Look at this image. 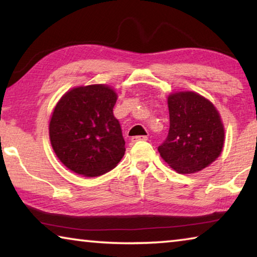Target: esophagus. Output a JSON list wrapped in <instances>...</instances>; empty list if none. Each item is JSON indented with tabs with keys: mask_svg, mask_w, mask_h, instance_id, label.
Wrapping results in <instances>:
<instances>
[{
	"mask_svg": "<svg viewBox=\"0 0 257 257\" xmlns=\"http://www.w3.org/2000/svg\"><path fill=\"white\" fill-rule=\"evenodd\" d=\"M147 136H135L132 138V142L133 143H137V142H141V141H147Z\"/></svg>",
	"mask_w": 257,
	"mask_h": 257,
	"instance_id": "34e87169",
	"label": "esophagus"
}]
</instances>
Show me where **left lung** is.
Returning <instances> with one entry per match:
<instances>
[{"mask_svg":"<svg viewBox=\"0 0 257 257\" xmlns=\"http://www.w3.org/2000/svg\"><path fill=\"white\" fill-rule=\"evenodd\" d=\"M170 128L160 155L178 173L203 170L219 158L224 143L220 114L205 97L179 92L168 97Z\"/></svg>","mask_w":257,"mask_h":257,"instance_id":"1","label":"left lung"}]
</instances>
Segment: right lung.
<instances>
[{
  "label": "right lung",
  "mask_w": 257,
  "mask_h": 257,
  "mask_svg": "<svg viewBox=\"0 0 257 257\" xmlns=\"http://www.w3.org/2000/svg\"><path fill=\"white\" fill-rule=\"evenodd\" d=\"M116 94L105 85L69 90L54 107L50 139L56 156L78 175L98 177L116 167L124 155V139L113 115Z\"/></svg>",
  "instance_id": "right-lung-1"
}]
</instances>
